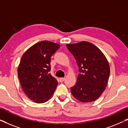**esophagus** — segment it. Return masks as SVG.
<instances>
[{"instance_id": "1", "label": "esophagus", "mask_w": 128, "mask_h": 128, "mask_svg": "<svg viewBox=\"0 0 128 128\" xmlns=\"http://www.w3.org/2000/svg\"><path fill=\"white\" fill-rule=\"evenodd\" d=\"M64 79H65V78H59V80H60V82H62L64 81Z\"/></svg>"}]
</instances>
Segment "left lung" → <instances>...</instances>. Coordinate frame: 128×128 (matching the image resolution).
<instances>
[{"mask_svg":"<svg viewBox=\"0 0 128 128\" xmlns=\"http://www.w3.org/2000/svg\"><path fill=\"white\" fill-rule=\"evenodd\" d=\"M68 50L74 56L78 66L76 84L71 92L82 102L97 100L106 89L110 74L107 59L100 49L87 41L68 44Z\"/></svg>","mask_w":128,"mask_h":128,"instance_id":"1","label":"left lung"}]
</instances>
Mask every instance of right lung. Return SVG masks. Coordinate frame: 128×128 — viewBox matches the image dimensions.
I'll list each match as a JSON object with an SVG mask.
<instances>
[{
    "label": "right lung",
    "instance_id": "right-lung-1",
    "mask_svg": "<svg viewBox=\"0 0 128 128\" xmlns=\"http://www.w3.org/2000/svg\"><path fill=\"white\" fill-rule=\"evenodd\" d=\"M60 45L49 41L35 44L22 55L17 73L21 86L30 99L44 103L52 97L58 81L49 72L50 57Z\"/></svg>",
    "mask_w": 128,
    "mask_h": 128
}]
</instances>
